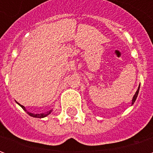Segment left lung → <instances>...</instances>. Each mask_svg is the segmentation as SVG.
I'll return each instance as SVG.
<instances>
[{
  "label": "left lung",
  "mask_w": 153,
  "mask_h": 153,
  "mask_svg": "<svg viewBox=\"0 0 153 153\" xmlns=\"http://www.w3.org/2000/svg\"><path fill=\"white\" fill-rule=\"evenodd\" d=\"M139 88H140V86H138V90L136 91V93H135V94L134 95V97H133V99H132V105L135 102V101H136V99H137V97H138V92H139Z\"/></svg>",
  "instance_id": "obj_1"
}]
</instances>
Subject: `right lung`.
Returning a JSON list of instances; mask_svg holds the SVG:
<instances>
[{
  "label": "right lung",
  "instance_id": "1",
  "mask_svg": "<svg viewBox=\"0 0 153 153\" xmlns=\"http://www.w3.org/2000/svg\"><path fill=\"white\" fill-rule=\"evenodd\" d=\"M17 104H19V106H21L22 108L24 109V111H25L28 113V115H30V116H32V117H35V118H44V117H46V116H47L48 115H50L51 113V111H52V110H53V109L50 110L49 111H47V112H46V113H41V114H33V113H31V112H29V111H28L26 110V108H25V106L20 105L19 103L17 102Z\"/></svg>",
  "mask_w": 153,
  "mask_h": 153
}]
</instances>
